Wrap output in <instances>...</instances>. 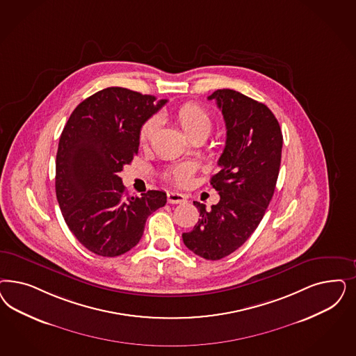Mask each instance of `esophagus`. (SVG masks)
<instances>
[{
	"label": "esophagus",
	"mask_w": 356,
	"mask_h": 356,
	"mask_svg": "<svg viewBox=\"0 0 356 356\" xmlns=\"http://www.w3.org/2000/svg\"><path fill=\"white\" fill-rule=\"evenodd\" d=\"M187 200V197L181 193H175V191H168V203L170 204H182Z\"/></svg>",
	"instance_id": "obj_1"
}]
</instances>
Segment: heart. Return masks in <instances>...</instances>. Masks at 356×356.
<instances>
[{
    "label": "heart",
    "instance_id": "heart-1",
    "mask_svg": "<svg viewBox=\"0 0 356 356\" xmlns=\"http://www.w3.org/2000/svg\"><path fill=\"white\" fill-rule=\"evenodd\" d=\"M177 120L179 126L182 127L184 134L190 138H195L197 135H207L211 132L213 120L212 116L207 111L203 106L195 102H188L181 106L177 110ZM160 127V119L157 116H150L147 119L138 131V141L141 145L149 144L150 140L154 136ZM195 163L193 162H182L170 168L165 172V178L177 184V186H186L190 184L191 177L195 172Z\"/></svg>",
    "mask_w": 356,
    "mask_h": 356
}]
</instances>
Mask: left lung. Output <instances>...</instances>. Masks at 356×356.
I'll return each instance as SVG.
<instances>
[{"label": "left lung", "mask_w": 356, "mask_h": 356, "mask_svg": "<svg viewBox=\"0 0 356 356\" xmlns=\"http://www.w3.org/2000/svg\"><path fill=\"white\" fill-rule=\"evenodd\" d=\"M208 99L216 101L227 127L220 172L211 178L220 202L211 209L194 202L200 218L182 238L196 255L218 261L241 248L264 218L275 191L283 135L271 110L241 92L220 89Z\"/></svg>", "instance_id": "left-lung-1"}]
</instances>
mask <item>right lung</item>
<instances>
[{
  "label": "right lung",
  "instance_id": "add662e5",
  "mask_svg": "<svg viewBox=\"0 0 356 356\" xmlns=\"http://www.w3.org/2000/svg\"><path fill=\"white\" fill-rule=\"evenodd\" d=\"M166 99L107 88L69 116L56 154V197L70 232L90 252L118 257L138 245L163 191L129 196L119 177L138 152V131Z\"/></svg>",
  "mask_w": 356,
  "mask_h": 356
}]
</instances>
